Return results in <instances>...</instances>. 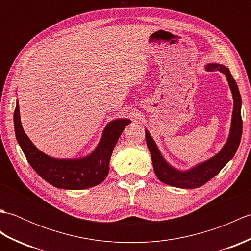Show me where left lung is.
<instances>
[{"label":"left lung","mask_w":251,"mask_h":251,"mask_svg":"<svg viewBox=\"0 0 251 251\" xmlns=\"http://www.w3.org/2000/svg\"><path fill=\"white\" fill-rule=\"evenodd\" d=\"M206 70H218L225 74L228 82V86L231 88L234 100L230 135H228L226 145L223 146L220 152L211 158L207 159V161L197 164L196 166L182 172V170L174 168L172 165H169L165 161L161 151L158 150L155 141L153 140L149 131L146 130L147 146L151 153L154 173H155L156 177L162 182L176 186V188L196 189L204 185L210 179L214 178L217 174H219L220 170L226 166L228 161H231L233 156L235 155L239 142H241L243 132V121L241 114L242 98L235 79L233 78L230 70L226 66L218 65V63H208L206 66Z\"/></svg>","instance_id":"obj_1"}]
</instances>
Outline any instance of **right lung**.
<instances>
[{"mask_svg": "<svg viewBox=\"0 0 251 251\" xmlns=\"http://www.w3.org/2000/svg\"><path fill=\"white\" fill-rule=\"evenodd\" d=\"M131 121L117 119L103 130L99 145L89 155L82 158H54L37 149L25 134L20 122L19 103L14 112L15 134L17 141L36 174L58 189L83 190L102 182L109 174V163L117 140Z\"/></svg>", "mask_w": 251, "mask_h": 251, "instance_id": "1", "label": "right lung"}]
</instances>
